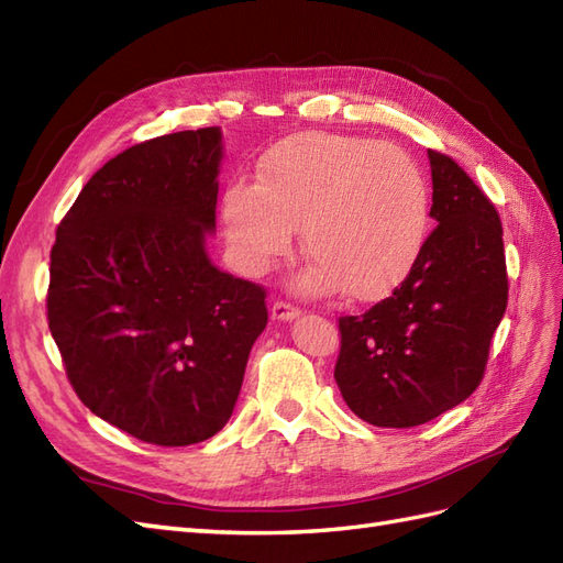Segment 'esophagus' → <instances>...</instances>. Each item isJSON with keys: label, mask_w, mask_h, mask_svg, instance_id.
<instances>
[{"label": "esophagus", "mask_w": 563, "mask_h": 563, "mask_svg": "<svg viewBox=\"0 0 563 563\" xmlns=\"http://www.w3.org/2000/svg\"><path fill=\"white\" fill-rule=\"evenodd\" d=\"M271 313H273V319H278V321H292L301 311H299V307L290 305V301L278 299V301H273Z\"/></svg>", "instance_id": "1"}]
</instances>
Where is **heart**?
I'll return each mask as SVG.
<instances>
[{"instance_id": "obj_1", "label": "heart", "mask_w": 563, "mask_h": 563, "mask_svg": "<svg viewBox=\"0 0 563 563\" xmlns=\"http://www.w3.org/2000/svg\"><path fill=\"white\" fill-rule=\"evenodd\" d=\"M430 190L413 156L362 135H292L258 158L254 183L223 197V228L240 266L264 276L292 252L295 228L311 264L297 287L380 299L419 262Z\"/></svg>"}]
</instances>
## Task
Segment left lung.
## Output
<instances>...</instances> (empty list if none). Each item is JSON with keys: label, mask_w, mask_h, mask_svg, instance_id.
I'll list each match as a JSON object with an SVG mask.
<instances>
[{"label": "left lung", "mask_w": 563, "mask_h": 563, "mask_svg": "<svg viewBox=\"0 0 563 563\" xmlns=\"http://www.w3.org/2000/svg\"><path fill=\"white\" fill-rule=\"evenodd\" d=\"M428 158L438 225L419 262L390 297L340 319L335 383L358 419L378 428L421 426L471 397L507 311L495 205L452 156L428 150Z\"/></svg>", "instance_id": "8db88e82"}]
</instances>
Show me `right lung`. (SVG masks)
Masks as SVG:
<instances>
[{"label": "right lung", "mask_w": 563, "mask_h": 563, "mask_svg": "<svg viewBox=\"0 0 563 563\" xmlns=\"http://www.w3.org/2000/svg\"><path fill=\"white\" fill-rule=\"evenodd\" d=\"M219 128L133 144L56 228L47 321L76 395L158 446L219 432L268 323L262 285L211 264Z\"/></svg>", "instance_id": "1"}]
</instances>
